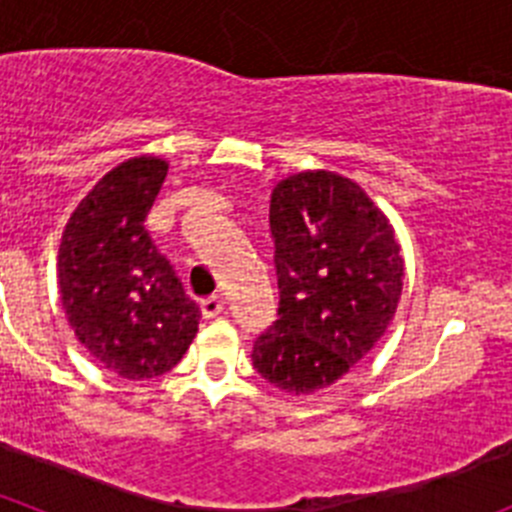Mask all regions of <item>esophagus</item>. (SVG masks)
<instances>
[{"mask_svg":"<svg viewBox=\"0 0 512 512\" xmlns=\"http://www.w3.org/2000/svg\"><path fill=\"white\" fill-rule=\"evenodd\" d=\"M200 307H202V315H205V318H217V315L223 312L225 300L220 295H212V297H205V300L200 302Z\"/></svg>","mask_w":512,"mask_h":512,"instance_id":"1","label":"esophagus"}]
</instances>
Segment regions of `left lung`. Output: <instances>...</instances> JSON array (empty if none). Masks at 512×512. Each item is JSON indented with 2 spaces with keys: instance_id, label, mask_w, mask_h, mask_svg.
Segmentation results:
<instances>
[{
  "instance_id": "left-lung-1",
  "label": "left lung",
  "mask_w": 512,
  "mask_h": 512,
  "mask_svg": "<svg viewBox=\"0 0 512 512\" xmlns=\"http://www.w3.org/2000/svg\"><path fill=\"white\" fill-rule=\"evenodd\" d=\"M279 320L253 366L289 395H315L359 364L395 318L405 259L390 217L348 176L312 169L274 187Z\"/></svg>"
}]
</instances>
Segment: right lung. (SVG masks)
I'll return each mask as SVG.
<instances>
[{
	"label": "right lung",
	"instance_id": "obj_1",
	"mask_svg": "<svg viewBox=\"0 0 512 512\" xmlns=\"http://www.w3.org/2000/svg\"><path fill=\"white\" fill-rule=\"evenodd\" d=\"M169 161L117 164L76 205L58 246L56 277L74 336L117 377L171 372L200 330V307L143 228Z\"/></svg>",
	"mask_w": 512,
	"mask_h": 512
}]
</instances>
